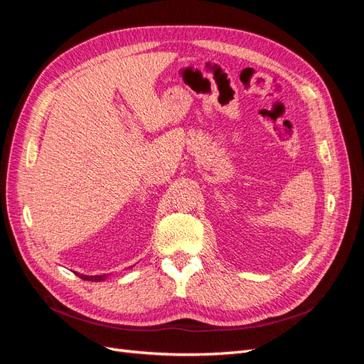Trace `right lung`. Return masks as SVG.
<instances>
[{
	"label": "right lung",
	"mask_w": 364,
	"mask_h": 364,
	"mask_svg": "<svg viewBox=\"0 0 364 364\" xmlns=\"http://www.w3.org/2000/svg\"><path fill=\"white\" fill-rule=\"evenodd\" d=\"M77 277L85 279V281H92V282H100V281H106L109 278V274H97V277H87V274H82V273H77L74 272Z\"/></svg>",
	"instance_id": "right-lung-1"
}]
</instances>
